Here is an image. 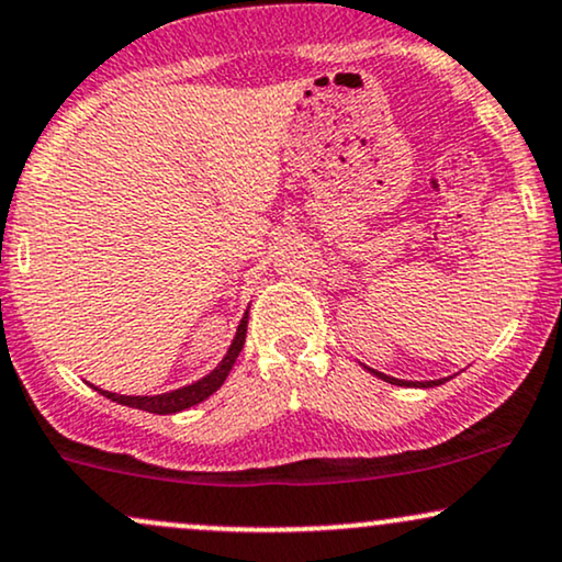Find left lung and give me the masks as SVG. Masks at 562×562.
I'll return each instance as SVG.
<instances>
[{
    "instance_id": "obj_1",
    "label": "left lung",
    "mask_w": 562,
    "mask_h": 562,
    "mask_svg": "<svg viewBox=\"0 0 562 562\" xmlns=\"http://www.w3.org/2000/svg\"><path fill=\"white\" fill-rule=\"evenodd\" d=\"M361 367H363V363H361ZM363 369H369L371 374H374V376H380V380H384V382H390V384H401V387H403V384H405V387H411V384H414V387H437V384H442V382H448V380H450V376H448V380H429V382H405V380H395V376H390V374H382V371H376V369H371V367H363Z\"/></svg>"
}]
</instances>
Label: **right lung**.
I'll return each instance as SVG.
<instances>
[{
    "label": "right lung",
    "mask_w": 562,
    "mask_h": 562,
    "mask_svg": "<svg viewBox=\"0 0 562 562\" xmlns=\"http://www.w3.org/2000/svg\"><path fill=\"white\" fill-rule=\"evenodd\" d=\"M246 327H248V311L243 314L238 329H235V337H233V342H229L225 358H222V361L216 363V367L209 371L206 376H201V380L186 384V387L161 392V395H120V392L93 387V384H91V387L101 392L104 397H110V401H114V403L127 405V408L148 411V414H159V416L180 414V411H186V408H191V405H199L201 401H206L209 395H214V392L220 390L222 384H225L229 369H233L235 358L240 356L243 342H246Z\"/></svg>",
    "instance_id": "add662e5"
}]
</instances>
